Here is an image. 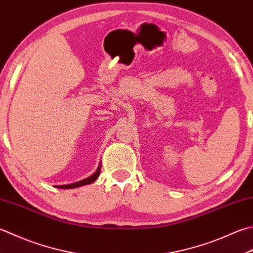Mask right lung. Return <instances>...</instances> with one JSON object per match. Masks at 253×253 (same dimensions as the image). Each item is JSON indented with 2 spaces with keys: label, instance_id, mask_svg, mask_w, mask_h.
<instances>
[{
  "label": "right lung",
  "instance_id": "1",
  "mask_svg": "<svg viewBox=\"0 0 253 253\" xmlns=\"http://www.w3.org/2000/svg\"><path fill=\"white\" fill-rule=\"evenodd\" d=\"M100 171H101V165L98 166L97 170L94 172V174H92L90 177H86V179H84L82 181H79L76 183H72V184H68V185H54L58 189H74V187H79V186H83V185H86V184H91L94 181L97 179L98 174H100Z\"/></svg>",
  "mask_w": 253,
  "mask_h": 253
}]
</instances>
